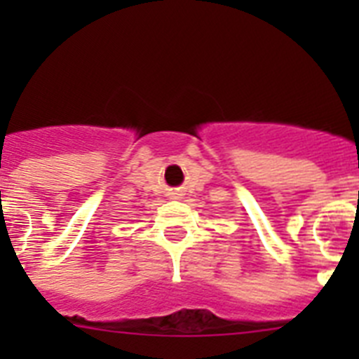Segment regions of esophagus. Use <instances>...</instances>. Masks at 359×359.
I'll use <instances>...</instances> for the list:
<instances>
[{"label":"esophagus","instance_id":"1","mask_svg":"<svg viewBox=\"0 0 359 359\" xmlns=\"http://www.w3.org/2000/svg\"><path fill=\"white\" fill-rule=\"evenodd\" d=\"M170 196H172V198H176V196H180V192H176V190H174V192H170Z\"/></svg>","mask_w":359,"mask_h":359}]
</instances>
